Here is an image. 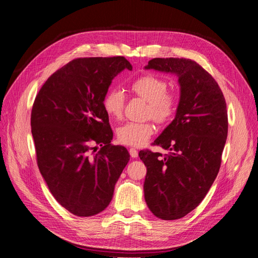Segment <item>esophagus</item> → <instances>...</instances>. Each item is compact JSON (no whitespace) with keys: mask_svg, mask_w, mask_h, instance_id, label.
<instances>
[{"mask_svg":"<svg viewBox=\"0 0 258 258\" xmlns=\"http://www.w3.org/2000/svg\"><path fill=\"white\" fill-rule=\"evenodd\" d=\"M130 155L132 156L133 158H136L139 156V152L136 151L135 149H130Z\"/></svg>","mask_w":258,"mask_h":258,"instance_id":"obj_1","label":"esophagus"}]
</instances>
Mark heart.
<instances>
[{
	"mask_svg": "<svg viewBox=\"0 0 258 258\" xmlns=\"http://www.w3.org/2000/svg\"><path fill=\"white\" fill-rule=\"evenodd\" d=\"M131 90L149 103L147 116L155 122L164 124L171 120L176 113L178 98L176 94L167 92L166 81L153 74L140 76L131 83ZM125 95L119 89L109 90L104 97V108L109 116L119 118L124 108ZM154 133L151 122H128L120 126L117 138L120 143L131 146H142Z\"/></svg>",
	"mask_w": 258,
	"mask_h": 258,
	"instance_id": "heart-1",
	"label": "heart"
}]
</instances>
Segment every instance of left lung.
Returning a JSON list of instances; mask_svg holds the SVG:
<instances>
[{"instance_id":"obj_1","label":"left lung","mask_w":258,"mask_h":258,"mask_svg":"<svg viewBox=\"0 0 258 258\" xmlns=\"http://www.w3.org/2000/svg\"><path fill=\"white\" fill-rule=\"evenodd\" d=\"M175 74L180 87L175 118L154 145L168 154L139 153L147 173L144 197L161 220H178L200 205L221 167L227 139V111L213 76L188 58H153L145 67Z\"/></svg>"}]
</instances>
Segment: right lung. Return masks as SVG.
<instances>
[{
	"instance_id": "1",
	"label": "right lung",
	"mask_w": 258,
	"mask_h": 258,
	"mask_svg": "<svg viewBox=\"0 0 258 258\" xmlns=\"http://www.w3.org/2000/svg\"><path fill=\"white\" fill-rule=\"evenodd\" d=\"M132 65L123 56L76 58L53 73L31 114L37 166L59 204L76 216H93L112 201L130 154L112 145L104 97L113 79ZM96 145L97 153L90 152Z\"/></svg>"
}]
</instances>
